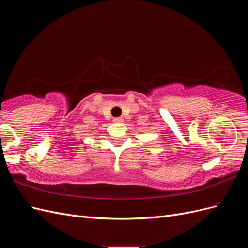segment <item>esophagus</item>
Here are the masks:
<instances>
[{"label": "esophagus", "mask_w": 248, "mask_h": 248, "mask_svg": "<svg viewBox=\"0 0 248 248\" xmlns=\"http://www.w3.org/2000/svg\"><path fill=\"white\" fill-rule=\"evenodd\" d=\"M114 122L122 123V122H124V119H123V117H116V118H114Z\"/></svg>", "instance_id": "esophagus-1"}]
</instances>
